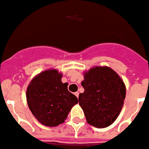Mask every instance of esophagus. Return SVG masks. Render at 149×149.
<instances>
[{"label":"esophagus","instance_id":"1","mask_svg":"<svg viewBox=\"0 0 149 149\" xmlns=\"http://www.w3.org/2000/svg\"><path fill=\"white\" fill-rule=\"evenodd\" d=\"M74 95L78 98V97H79V93H78V92H75V93H74Z\"/></svg>","mask_w":149,"mask_h":149}]
</instances>
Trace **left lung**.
<instances>
[{
  "label": "left lung",
  "mask_w": 149,
  "mask_h": 149,
  "mask_svg": "<svg viewBox=\"0 0 149 149\" xmlns=\"http://www.w3.org/2000/svg\"><path fill=\"white\" fill-rule=\"evenodd\" d=\"M84 92L79 94L87 122L106 128L118 117L126 97V86L116 72L107 66L94 67L84 73Z\"/></svg>",
  "instance_id": "1"
}]
</instances>
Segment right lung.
Returning <instances> with one entry per match:
<instances>
[{
	"instance_id": "add662e5",
	"label": "right lung",
	"mask_w": 149,
	"mask_h": 149,
	"mask_svg": "<svg viewBox=\"0 0 149 149\" xmlns=\"http://www.w3.org/2000/svg\"><path fill=\"white\" fill-rule=\"evenodd\" d=\"M62 74L56 69L45 70L34 77L26 90L29 110L44 126H58L78 100L68 90V83L61 82Z\"/></svg>"
}]
</instances>
